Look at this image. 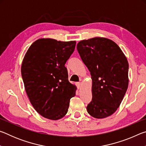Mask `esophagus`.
Listing matches in <instances>:
<instances>
[{
    "label": "esophagus",
    "mask_w": 146,
    "mask_h": 146,
    "mask_svg": "<svg viewBox=\"0 0 146 146\" xmlns=\"http://www.w3.org/2000/svg\"><path fill=\"white\" fill-rule=\"evenodd\" d=\"M80 86H81V83L80 82H77V83H76V86H77V88L78 89L80 88Z\"/></svg>",
    "instance_id": "esophagus-1"
}]
</instances>
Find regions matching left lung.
I'll return each mask as SVG.
<instances>
[{
  "label": "left lung",
  "mask_w": 146,
  "mask_h": 146,
  "mask_svg": "<svg viewBox=\"0 0 146 146\" xmlns=\"http://www.w3.org/2000/svg\"><path fill=\"white\" fill-rule=\"evenodd\" d=\"M76 49L92 79V101L87 106L96 118L113 115L119 107L129 84L127 58L113 40L94 37L79 42Z\"/></svg>",
  "instance_id": "8db88e82"
}]
</instances>
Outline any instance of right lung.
<instances>
[{"label": "right lung", "instance_id": "1", "mask_svg": "<svg viewBox=\"0 0 146 146\" xmlns=\"http://www.w3.org/2000/svg\"><path fill=\"white\" fill-rule=\"evenodd\" d=\"M76 41L39 38L31 44L21 66L27 95L36 112L48 119H60L75 97V85L68 80L65 64L75 50Z\"/></svg>", "mask_w": 146, "mask_h": 146}]
</instances>
